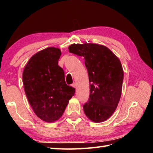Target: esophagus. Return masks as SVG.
<instances>
[{
  "label": "esophagus",
  "instance_id": "esophagus-1",
  "mask_svg": "<svg viewBox=\"0 0 153 153\" xmlns=\"http://www.w3.org/2000/svg\"><path fill=\"white\" fill-rule=\"evenodd\" d=\"M72 86H73L74 88H76V83H74V84H72Z\"/></svg>",
  "mask_w": 153,
  "mask_h": 153
}]
</instances>
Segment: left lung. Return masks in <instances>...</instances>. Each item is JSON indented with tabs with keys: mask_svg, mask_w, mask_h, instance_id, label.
I'll use <instances>...</instances> for the list:
<instances>
[{
	"mask_svg": "<svg viewBox=\"0 0 153 153\" xmlns=\"http://www.w3.org/2000/svg\"><path fill=\"white\" fill-rule=\"evenodd\" d=\"M69 53L84 56L89 77L90 97L83 106L87 117L93 122L108 120L120 102L123 70L118 57L105 46L97 44H73Z\"/></svg>",
	"mask_w": 153,
	"mask_h": 153,
	"instance_id": "8db88e82",
	"label": "left lung"
}]
</instances>
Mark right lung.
<instances>
[{"label": "right lung", "instance_id": "add662e5", "mask_svg": "<svg viewBox=\"0 0 153 153\" xmlns=\"http://www.w3.org/2000/svg\"><path fill=\"white\" fill-rule=\"evenodd\" d=\"M59 48L48 47L36 53L25 65L23 83L28 101L40 120L55 122L61 117L75 88L67 86L63 69L58 65Z\"/></svg>", "mask_w": 153, "mask_h": 153}]
</instances>
